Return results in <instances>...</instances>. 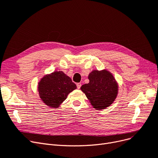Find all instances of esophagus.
Listing matches in <instances>:
<instances>
[{"label":"esophagus","instance_id":"1","mask_svg":"<svg viewBox=\"0 0 158 158\" xmlns=\"http://www.w3.org/2000/svg\"><path fill=\"white\" fill-rule=\"evenodd\" d=\"M77 88L78 89H80V88H81V84L80 83H77Z\"/></svg>","mask_w":158,"mask_h":158}]
</instances>
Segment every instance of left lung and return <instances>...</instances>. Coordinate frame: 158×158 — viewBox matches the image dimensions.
<instances>
[{"instance_id": "1", "label": "left lung", "mask_w": 158, "mask_h": 158, "mask_svg": "<svg viewBox=\"0 0 158 158\" xmlns=\"http://www.w3.org/2000/svg\"><path fill=\"white\" fill-rule=\"evenodd\" d=\"M89 83L81 87L92 106L97 110L110 106L118 94V85L107 70H94L89 75Z\"/></svg>"}]
</instances>
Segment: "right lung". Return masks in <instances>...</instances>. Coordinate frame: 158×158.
<instances>
[{"label": "right lung", "mask_w": 158, "mask_h": 158, "mask_svg": "<svg viewBox=\"0 0 158 158\" xmlns=\"http://www.w3.org/2000/svg\"><path fill=\"white\" fill-rule=\"evenodd\" d=\"M76 88L71 78L61 71L44 76L38 83L40 98L47 106L53 108L59 107L69 93Z\"/></svg>", "instance_id": "1"}]
</instances>
